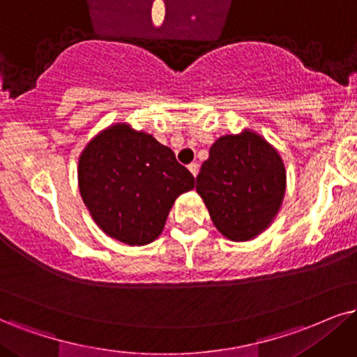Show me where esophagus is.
I'll return each instance as SVG.
<instances>
[{"mask_svg":"<svg viewBox=\"0 0 357 357\" xmlns=\"http://www.w3.org/2000/svg\"><path fill=\"white\" fill-rule=\"evenodd\" d=\"M188 170L192 172L193 177H197V174H199V164H197V162H192V164L188 165Z\"/></svg>","mask_w":357,"mask_h":357,"instance_id":"1","label":"esophagus"}]
</instances>
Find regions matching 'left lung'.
Listing matches in <instances>:
<instances>
[{
    "label": "left lung",
    "instance_id": "left-lung-1",
    "mask_svg": "<svg viewBox=\"0 0 357 357\" xmlns=\"http://www.w3.org/2000/svg\"><path fill=\"white\" fill-rule=\"evenodd\" d=\"M286 190L284 164L261 135H223L210 147L197 177L213 225L233 241L258 236L278 213Z\"/></svg>",
    "mask_w": 357,
    "mask_h": 357
}]
</instances>
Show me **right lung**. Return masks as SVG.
<instances>
[{"mask_svg": "<svg viewBox=\"0 0 357 357\" xmlns=\"http://www.w3.org/2000/svg\"><path fill=\"white\" fill-rule=\"evenodd\" d=\"M77 177L100 230L132 246L155 240L175 199L195 187L172 149L127 124L111 126L87 144Z\"/></svg>", "mask_w": 357, "mask_h": 357, "instance_id": "1", "label": "right lung"}]
</instances>
